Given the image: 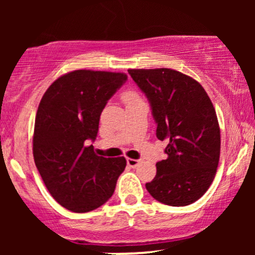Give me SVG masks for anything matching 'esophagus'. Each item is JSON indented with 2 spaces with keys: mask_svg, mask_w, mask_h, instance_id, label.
Segmentation results:
<instances>
[{
  "mask_svg": "<svg viewBox=\"0 0 255 255\" xmlns=\"http://www.w3.org/2000/svg\"><path fill=\"white\" fill-rule=\"evenodd\" d=\"M141 160L140 159H133V158H127V164L130 166V168H136L137 165L140 164Z\"/></svg>",
  "mask_w": 255,
  "mask_h": 255,
  "instance_id": "obj_1",
  "label": "esophagus"
}]
</instances>
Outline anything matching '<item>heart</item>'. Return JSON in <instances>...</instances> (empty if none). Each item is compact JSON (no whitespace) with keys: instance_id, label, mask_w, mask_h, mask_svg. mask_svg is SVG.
I'll use <instances>...</instances> for the list:
<instances>
[{"instance_id":"1","label":"heart","mask_w":255,"mask_h":255,"mask_svg":"<svg viewBox=\"0 0 255 255\" xmlns=\"http://www.w3.org/2000/svg\"><path fill=\"white\" fill-rule=\"evenodd\" d=\"M136 98H139L137 97V95L136 93L131 92V91H127V92L124 93V101L126 102V103L129 101H133V99H136Z\"/></svg>"}]
</instances>
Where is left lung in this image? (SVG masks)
<instances>
[{
    "label": "left lung",
    "mask_w": 255,
    "mask_h": 255,
    "mask_svg": "<svg viewBox=\"0 0 255 255\" xmlns=\"http://www.w3.org/2000/svg\"><path fill=\"white\" fill-rule=\"evenodd\" d=\"M128 73L150 102L157 137L168 141V158L157 163L156 177L146 189L170 206L194 203L211 186L221 153V130L211 99L197 80L174 69Z\"/></svg>",
    "instance_id": "1"
}]
</instances>
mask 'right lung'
Segmentation results:
<instances>
[{"mask_svg": "<svg viewBox=\"0 0 255 255\" xmlns=\"http://www.w3.org/2000/svg\"><path fill=\"white\" fill-rule=\"evenodd\" d=\"M126 80L124 73L79 69L55 80L40 101L34 163L52 198L69 211L107 203L125 170V157L97 156L87 142L96 140L102 111Z\"/></svg>", "mask_w": 255, "mask_h": 255, "instance_id": "add662e5", "label": "right lung"}]
</instances>
